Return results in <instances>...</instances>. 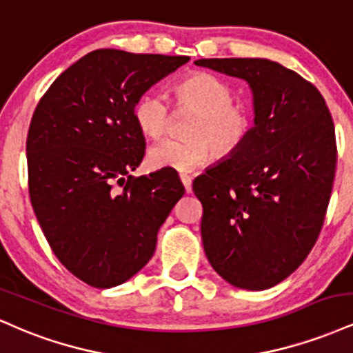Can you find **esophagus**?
<instances>
[{
	"instance_id": "34e87169",
	"label": "esophagus",
	"mask_w": 353,
	"mask_h": 353,
	"mask_svg": "<svg viewBox=\"0 0 353 353\" xmlns=\"http://www.w3.org/2000/svg\"><path fill=\"white\" fill-rule=\"evenodd\" d=\"M181 181L182 184H184L185 192H190V190H192V177L188 176V174H181Z\"/></svg>"
}]
</instances>
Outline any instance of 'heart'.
I'll return each instance as SVG.
<instances>
[{
	"instance_id": "obj_1",
	"label": "heart",
	"mask_w": 353,
	"mask_h": 353,
	"mask_svg": "<svg viewBox=\"0 0 353 353\" xmlns=\"http://www.w3.org/2000/svg\"><path fill=\"white\" fill-rule=\"evenodd\" d=\"M179 108L196 111L185 139H164L154 144L148 161L154 169L189 172L199 168L212 151L217 157L236 154L252 131V112L244 103H236L232 88L209 72H194L174 86ZM134 121L148 137L163 136L171 119V108L164 96L144 92L134 104Z\"/></svg>"
}]
</instances>
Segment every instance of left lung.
<instances>
[{
  "label": "left lung",
  "mask_w": 353,
  "mask_h": 353,
  "mask_svg": "<svg viewBox=\"0 0 353 353\" xmlns=\"http://www.w3.org/2000/svg\"><path fill=\"white\" fill-rule=\"evenodd\" d=\"M247 81L254 128L241 149L192 182L210 265L230 285L265 290L305 261L329 208L334 121L314 84L275 61L197 59Z\"/></svg>",
  "instance_id": "8db88e82"
}]
</instances>
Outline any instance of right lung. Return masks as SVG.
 <instances>
[{"instance_id": "1", "label": "right lung", "mask_w": 353, "mask_h": 353, "mask_svg": "<svg viewBox=\"0 0 353 353\" xmlns=\"http://www.w3.org/2000/svg\"><path fill=\"white\" fill-rule=\"evenodd\" d=\"M188 61L91 51L61 72L34 109L26 139L31 204L61 264L89 285L109 289L139 272L184 196L169 169L129 172L145 149L136 101Z\"/></svg>"}]
</instances>
